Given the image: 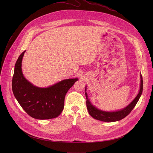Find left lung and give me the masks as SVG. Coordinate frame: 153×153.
<instances>
[{
    "label": "left lung",
    "instance_id": "1",
    "mask_svg": "<svg viewBox=\"0 0 153 153\" xmlns=\"http://www.w3.org/2000/svg\"><path fill=\"white\" fill-rule=\"evenodd\" d=\"M141 84H140V89L138 94L135 97V98L131 102L127 107L124 109L115 111V112H106L101 110L97 109L94 106H93L88 98V95L87 93H85V96L87 98V107L89 114L91 116H92L94 118L104 121V122H114L121 120L127 117L130 112L133 108L135 107L137 102L138 101L142 92H143V80L142 75H141ZM86 90V88H85Z\"/></svg>",
    "mask_w": 153,
    "mask_h": 153
}]
</instances>
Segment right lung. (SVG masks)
<instances>
[{
    "instance_id": "add662e5",
    "label": "right lung",
    "mask_w": 153,
    "mask_h": 153,
    "mask_svg": "<svg viewBox=\"0 0 153 153\" xmlns=\"http://www.w3.org/2000/svg\"><path fill=\"white\" fill-rule=\"evenodd\" d=\"M25 51L19 56L15 66L12 87L13 93L22 108L32 118L47 120L58 117L64 107L68 91L78 78L63 80L49 87H36L22 74V60Z\"/></svg>"
}]
</instances>
